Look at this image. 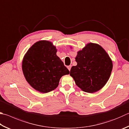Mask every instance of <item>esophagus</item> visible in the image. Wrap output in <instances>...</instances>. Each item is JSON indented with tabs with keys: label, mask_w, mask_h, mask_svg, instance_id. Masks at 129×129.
I'll return each instance as SVG.
<instances>
[{
	"label": "esophagus",
	"mask_w": 129,
	"mask_h": 129,
	"mask_svg": "<svg viewBox=\"0 0 129 129\" xmlns=\"http://www.w3.org/2000/svg\"><path fill=\"white\" fill-rule=\"evenodd\" d=\"M71 67H72V66H71V65H69V66H68V69H69V71H71Z\"/></svg>",
	"instance_id": "1"
}]
</instances>
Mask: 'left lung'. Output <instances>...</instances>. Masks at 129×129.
<instances>
[{
	"instance_id": "obj_1",
	"label": "left lung",
	"mask_w": 129,
	"mask_h": 129,
	"mask_svg": "<svg viewBox=\"0 0 129 129\" xmlns=\"http://www.w3.org/2000/svg\"><path fill=\"white\" fill-rule=\"evenodd\" d=\"M75 59L77 65L72 67L70 76L79 88L93 93L104 87L111 76L113 63L101 46L87 43L77 52Z\"/></svg>"
}]
</instances>
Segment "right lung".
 Returning a JSON list of instances; mask_svg holds the SVG:
<instances>
[{"mask_svg": "<svg viewBox=\"0 0 129 129\" xmlns=\"http://www.w3.org/2000/svg\"><path fill=\"white\" fill-rule=\"evenodd\" d=\"M56 52L52 42L39 41L31 46L23 58L22 69L26 80L41 93L55 90L61 77L69 74Z\"/></svg>", "mask_w": 129, "mask_h": 129, "instance_id": "obj_1", "label": "right lung"}]
</instances>
